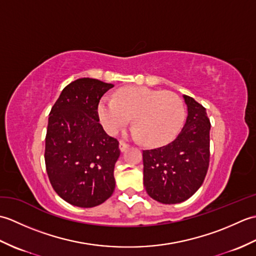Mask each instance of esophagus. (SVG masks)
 <instances>
[{
  "label": "esophagus",
  "instance_id": "1",
  "mask_svg": "<svg viewBox=\"0 0 256 256\" xmlns=\"http://www.w3.org/2000/svg\"><path fill=\"white\" fill-rule=\"evenodd\" d=\"M128 148V144L123 142V140H120V150H121V152H124Z\"/></svg>",
  "mask_w": 256,
  "mask_h": 256
}]
</instances>
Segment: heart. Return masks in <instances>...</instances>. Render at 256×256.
I'll return each instance as SVG.
<instances>
[{
  "label": "heart",
  "instance_id": "b5f03b06",
  "mask_svg": "<svg viewBox=\"0 0 256 256\" xmlns=\"http://www.w3.org/2000/svg\"><path fill=\"white\" fill-rule=\"evenodd\" d=\"M184 113L178 94L148 86H124L116 98L103 96L98 106V116L108 133H116L133 116V135L152 146L172 140L182 128Z\"/></svg>",
  "mask_w": 256,
  "mask_h": 256
}]
</instances>
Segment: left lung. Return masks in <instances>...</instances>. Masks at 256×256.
I'll return each instance as SVG.
<instances>
[{
	"mask_svg": "<svg viewBox=\"0 0 256 256\" xmlns=\"http://www.w3.org/2000/svg\"><path fill=\"white\" fill-rule=\"evenodd\" d=\"M188 116L172 143L143 150L144 187L162 204L187 200L202 184L210 160V120L206 108L184 96Z\"/></svg>",
	"mask_w": 256,
	"mask_h": 256,
	"instance_id": "obj_1",
	"label": "left lung"
}]
</instances>
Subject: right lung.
<instances>
[{
	"mask_svg": "<svg viewBox=\"0 0 256 256\" xmlns=\"http://www.w3.org/2000/svg\"><path fill=\"white\" fill-rule=\"evenodd\" d=\"M112 84L72 81L59 96L48 118L45 164L54 190L68 204L92 208L111 197L118 140L99 123L98 106Z\"/></svg>",
	"mask_w": 256,
	"mask_h": 256,
	"instance_id": "1",
	"label": "right lung"
}]
</instances>
